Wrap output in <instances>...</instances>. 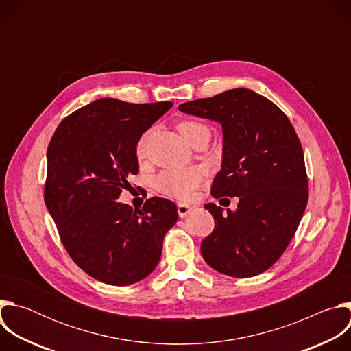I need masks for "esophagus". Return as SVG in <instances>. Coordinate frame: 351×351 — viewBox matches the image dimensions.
<instances>
[{"mask_svg": "<svg viewBox=\"0 0 351 351\" xmlns=\"http://www.w3.org/2000/svg\"><path fill=\"white\" fill-rule=\"evenodd\" d=\"M191 210H193V207H190L187 204H183V203L178 204V213H179L180 218H186L191 213Z\"/></svg>", "mask_w": 351, "mask_h": 351, "instance_id": "obj_1", "label": "esophagus"}]
</instances>
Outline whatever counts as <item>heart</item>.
Segmentation results:
<instances>
[{
  "label": "heart",
  "mask_w": 351,
  "mask_h": 351,
  "mask_svg": "<svg viewBox=\"0 0 351 351\" xmlns=\"http://www.w3.org/2000/svg\"><path fill=\"white\" fill-rule=\"evenodd\" d=\"M178 130L190 145H193L195 141H198L203 137L210 138V128L206 123L195 119H186L179 122ZM152 132H153L152 128L147 129L144 133L140 134V137L136 141L134 153L140 161L147 157V147H148V140H149V136H152ZM202 180H203V172L197 168L168 169L161 172L157 176L156 189L164 195H168L171 198L189 199L193 191L202 184Z\"/></svg>",
  "instance_id": "b5f03b06"
}]
</instances>
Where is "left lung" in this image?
Instances as JSON below:
<instances>
[{"label": "left lung", "mask_w": 351, "mask_h": 351, "mask_svg": "<svg viewBox=\"0 0 351 351\" xmlns=\"http://www.w3.org/2000/svg\"><path fill=\"white\" fill-rule=\"evenodd\" d=\"M179 110L221 123L222 169L211 195L239 197L236 211L226 210L228 215L214 203L204 207L215 226L202 243V254L223 275H260L285 253L307 207L302 143L285 112L248 88L194 99Z\"/></svg>", "instance_id": "left-lung-1"}]
</instances>
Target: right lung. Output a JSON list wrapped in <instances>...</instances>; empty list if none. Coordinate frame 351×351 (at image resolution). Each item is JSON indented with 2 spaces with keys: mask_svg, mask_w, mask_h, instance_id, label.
<instances>
[{
  "mask_svg": "<svg viewBox=\"0 0 351 351\" xmlns=\"http://www.w3.org/2000/svg\"><path fill=\"white\" fill-rule=\"evenodd\" d=\"M173 104L101 98L68 115L47 149L44 202L75 264L94 279L128 286L152 274L178 221L167 198L141 210L117 202L138 173L136 141Z\"/></svg>",
  "mask_w": 351,
  "mask_h": 351,
  "instance_id": "add662e5",
  "label": "right lung"
}]
</instances>
